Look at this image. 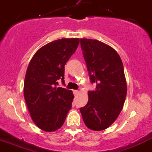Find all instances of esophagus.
I'll use <instances>...</instances> for the list:
<instances>
[{"label":"esophagus","instance_id":"34e87169","mask_svg":"<svg viewBox=\"0 0 152 152\" xmlns=\"http://www.w3.org/2000/svg\"><path fill=\"white\" fill-rule=\"evenodd\" d=\"M73 93L74 95H76L79 93V91H78V90H73Z\"/></svg>","mask_w":152,"mask_h":152}]
</instances>
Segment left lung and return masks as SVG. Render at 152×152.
Instances as JSON below:
<instances>
[{"label": "left lung", "mask_w": 152, "mask_h": 152, "mask_svg": "<svg viewBox=\"0 0 152 152\" xmlns=\"http://www.w3.org/2000/svg\"><path fill=\"white\" fill-rule=\"evenodd\" d=\"M82 50L94 91H88L87 104L80 108L84 122L94 131L111 126L123 109L127 94L124 68L118 53L96 39H81Z\"/></svg>", "instance_id": "1"}]
</instances>
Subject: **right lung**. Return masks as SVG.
Listing matches in <instances>:
<instances>
[{
  "mask_svg": "<svg viewBox=\"0 0 152 152\" xmlns=\"http://www.w3.org/2000/svg\"><path fill=\"white\" fill-rule=\"evenodd\" d=\"M79 38L55 40L38 50L30 61L24 84L26 105L34 123L42 131L60 128L72 107L73 92L65 86V65L77 49Z\"/></svg>",
  "mask_w": 152,
  "mask_h": 152,
  "instance_id": "right-lung-1",
  "label": "right lung"
}]
</instances>
